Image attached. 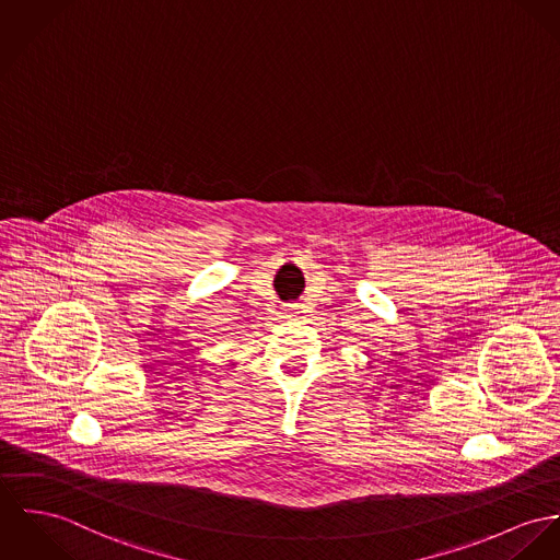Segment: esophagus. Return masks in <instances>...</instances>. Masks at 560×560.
Here are the masks:
<instances>
[{"instance_id": "1", "label": "esophagus", "mask_w": 560, "mask_h": 560, "mask_svg": "<svg viewBox=\"0 0 560 560\" xmlns=\"http://www.w3.org/2000/svg\"><path fill=\"white\" fill-rule=\"evenodd\" d=\"M285 313H288V317H292L294 313H299V304H288V306H285Z\"/></svg>"}]
</instances>
